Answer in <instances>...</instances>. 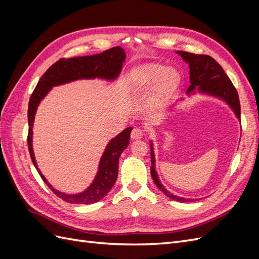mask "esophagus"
Here are the masks:
<instances>
[{"label":"esophagus","instance_id":"obj_1","mask_svg":"<svg viewBox=\"0 0 259 259\" xmlns=\"http://www.w3.org/2000/svg\"><path fill=\"white\" fill-rule=\"evenodd\" d=\"M144 136V133H143V131L140 130L139 127H135V128H133V131H132V134H131V137H132V139L133 140H138V139H140Z\"/></svg>","mask_w":259,"mask_h":259}]
</instances>
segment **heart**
I'll return each instance as SVG.
<instances>
[{
	"mask_svg": "<svg viewBox=\"0 0 259 259\" xmlns=\"http://www.w3.org/2000/svg\"><path fill=\"white\" fill-rule=\"evenodd\" d=\"M140 81L145 89H152L150 105L152 108L162 107L178 89L180 74L174 68L151 64L140 73Z\"/></svg>",
	"mask_w": 259,
	"mask_h": 259,
	"instance_id": "heart-1",
	"label": "heart"
}]
</instances>
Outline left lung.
<instances>
[{
	"label": "left lung",
	"instance_id": "1",
	"mask_svg": "<svg viewBox=\"0 0 259 259\" xmlns=\"http://www.w3.org/2000/svg\"><path fill=\"white\" fill-rule=\"evenodd\" d=\"M177 55L189 66L190 86L188 88L186 95L188 98L197 95H204L213 98H217L228 106L231 111L236 115L237 119L241 121V108L240 100L237 90L234 89L230 79L224 71L222 66L207 55H195L187 52L177 51ZM185 98H180L179 101H185ZM150 154H151V176L155 186L168 197L169 199L177 202H193L199 199H190L179 197L167 190L161 183L158 171L155 169V154L153 142L150 140Z\"/></svg>",
	"mask_w": 259,
	"mask_h": 259
}]
</instances>
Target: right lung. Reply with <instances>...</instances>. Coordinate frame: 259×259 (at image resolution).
Wrapping results in <instances>:
<instances>
[{
	"label": "right lung",
	"instance_id": "obj_1",
	"mask_svg": "<svg viewBox=\"0 0 259 259\" xmlns=\"http://www.w3.org/2000/svg\"><path fill=\"white\" fill-rule=\"evenodd\" d=\"M125 57H126V55H125L124 50L121 46H116V48L105 51L100 54L91 55V56L60 59L57 62H55L52 67L49 68L48 71L41 76L34 92L30 97L28 107V147L31 160H32L36 170L44 180V183L49 186L50 189L57 197L66 202L73 203V204H93V203H96L106 197L107 193L112 189L117 178L120 155L130 145V136L133 127H126L120 134L111 138L110 142L108 143L99 160L97 173L95 178L93 179L92 184L82 192L69 194L55 189L42 174V171L36 164L32 146V128L37 107L55 86L64 85L77 80L99 79L108 82L115 81L122 71Z\"/></svg>",
	"mask_w": 259,
	"mask_h": 259
}]
</instances>
